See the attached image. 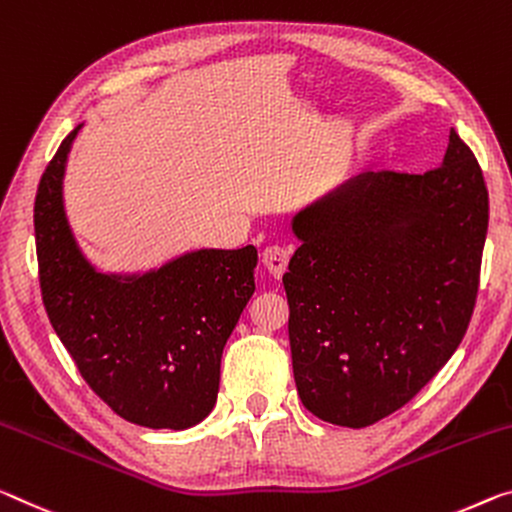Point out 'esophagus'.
<instances>
[{
  "label": "esophagus",
  "mask_w": 512,
  "mask_h": 512,
  "mask_svg": "<svg viewBox=\"0 0 512 512\" xmlns=\"http://www.w3.org/2000/svg\"><path fill=\"white\" fill-rule=\"evenodd\" d=\"M289 255L291 250L287 246H269L264 248L262 253V262L273 278H282V273L287 271V264H289Z\"/></svg>",
  "instance_id": "obj_1"
}]
</instances>
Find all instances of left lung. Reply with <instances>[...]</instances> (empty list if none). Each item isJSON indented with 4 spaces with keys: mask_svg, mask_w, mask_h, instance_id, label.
Returning a JSON list of instances; mask_svg holds the SVG:
<instances>
[{
    "mask_svg": "<svg viewBox=\"0 0 512 512\" xmlns=\"http://www.w3.org/2000/svg\"><path fill=\"white\" fill-rule=\"evenodd\" d=\"M285 273L300 401L364 428L403 408L465 337L488 234L474 152L449 132L440 168L367 170L291 218Z\"/></svg>",
    "mask_w": 512,
    "mask_h": 512,
    "instance_id": "left-lung-1",
    "label": "left lung"
}]
</instances>
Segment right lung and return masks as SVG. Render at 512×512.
<instances>
[{
  "mask_svg": "<svg viewBox=\"0 0 512 512\" xmlns=\"http://www.w3.org/2000/svg\"><path fill=\"white\" fill-rule=\"evenodd\" d=\"M81 127L63 139L36 193L47 316L81 376L116 415L184 431L216 403L223 346L255 294L257 248H200L141 273L97 269L79 248L63 202Z\"/></svg>",
  "mask_w": 512,
  "mask_h": 512,
  "instance_id": "1",
  "label": "right lung"
}]
</instances>
